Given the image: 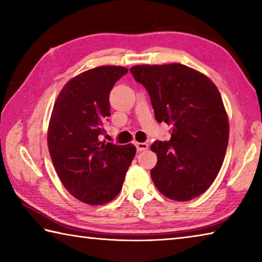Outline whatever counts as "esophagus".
I'll use <instances>...</instances> for the list:
<instances>
[{"label":"esophagus","instance_id":"34e87169","mask_svg":"<svg viewBox=\"0 0 262 262\" xmlns=\"http://www.w3.org/2000/svg\"><path fill=\"white\" fill-rule=\"evenodd\" d=\"M135 145L137 151H144V150H147L149 148L148 143H145V142H135Z\"/></svg>","mask_w":262,"mask_h":262}]
</instances>
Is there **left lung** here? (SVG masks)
<instances>
[{"mask_svg":"<svg viewBox=\"0 0 262 262\" xmlns=\"http://www.w3.org/2000/svg\"><path fill=\"white\" fill-rule=\"evenodd\" d=\"M130 73L147 89L156 120L173 126L170 141L150 147L157 155L154 184L171 200H192L214 183L227 152L229 118L219 89L180 63L134 66Z\"/></svg>","mask_w":262,"mask_h":262,"instance_id":"left-lung-1","label":"left lung"}]
</instances>
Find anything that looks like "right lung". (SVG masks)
<instances>
[{
	"label": "right lung",
	"instance_id": "1",
	"mask_svg": "<svg viewBox=\"0 0 262 262\" xmlns=\"http://www.w3.org/2000/svg\"><path fill=\"white\" fill-rule=\"evenodd\" d=\"M128 69L100 66L64 84L53 107L47 145L66 189L91 206L112 201L136 154L133 144L100 141L110 113V92Z\"/></svg>",
	"mask_w": 262,
	"mask_h": 262
}]
</instances>
